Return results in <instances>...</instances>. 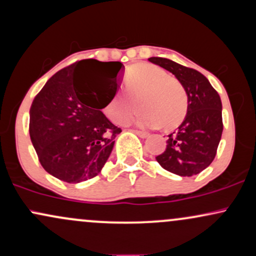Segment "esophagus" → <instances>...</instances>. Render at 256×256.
<instances>
[{"label":"esophagus","mask_w":256,"mask_h":256,"mask_svg":"<svg viewBox=\"0 0 256 256\" xmlns=\"http://www.w3.org/2000/svg\"><path fill=\"white\" fill-rule=\"evenodd\" d=\"M134 132V134H138V136L140 137H142V138H146V136H148V132H144V131H140V130H132Z\"/></svg>","instance_id":"obj_1"}]
</instances>
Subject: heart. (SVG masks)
Masks as SVG:
<instances>
[{"label": "heart", "instance_id": "b5f03b06", "mask_svg": "<svg viewBox=\"0 0 256 256\" xmlns=\"http://www.w3.org/2000/svg\"><path fill=\"white\" fill-rule=\"evenodd\" d=\"M126 92H116L106 104L104 113L112 122L126 124L136 101V124L140 128H158L170 131L182 124L188 112V95L177 78L149 64L134 66L125 79Z\"/></svg>", "mask_w": 256, "mask_h": 256}]
</instances>
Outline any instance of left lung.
I'll return each mask as SVG.
<instances>
[{"label": "left lung", "mask_w": 256, "mask_h": 256, "mask_svg": "<svg viewBox=\"0 0 256 256\" xmlns=\"http://www.w3.org/2000/svg\"><path fill=\"white\" fill-rule=\"evenodd\" d=\"M177 77L188 95V112L178 130L168 134L156 161L166 171L192 177L212 164L222 134V100L208 79L196 70L165 58H149Z\"/></svg>", "instance_id": "8db88e82"}]
</instances>
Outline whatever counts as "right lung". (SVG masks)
Here are the masks:
<instances>
[{
	"mask_svg": "<svg viewBox=\"0 0 256 256\" xmlns=\"http://www.w3.org/2000/svg\"><path fill=\"white\" fill-rule=\"evenodd\" d=\"M122 67L119 61H77L55 73L36 95L30 137L40 165L52 176L80 183L101 172L122 132L101 110L116 95Z\"/></svg>",
	"mask_w": 256,
	"mask_h": 256,
	"instance_id": "obj_1",
	"label": "right lung"
}]
</instances>
